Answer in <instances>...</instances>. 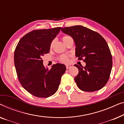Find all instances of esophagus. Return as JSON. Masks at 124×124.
<instances>
[{
    "mask_svg": "<svg viewBox=\"0 0 124 124\" xmlns=\"http://www.w3.org/2000/svg\"><path fill=\"white\" fill-rule=\"evenodd\" d=\"M71 67V66H70V65H66V69H70V68Z\"/></svg>",
    "mask_w": 124,
    "mask_h": 124,
    "instance_id": "1",
    "label": "esophagus"
}]
</instances>
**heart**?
Wrapping results in <instances>:
<instances>
[{
	"label": "heart",
	"instance_id": "heart-1",
	"mask_svg": "<svg viewBox=\"0 0 124 124\" xmlns=\"http://www.w3.org/2000/svg\"><path fill=\"white\" fill-rule=\"evenodd\" d=\"M64 44H66L67 42H68L70 40H71L72 39V38L70 36H69V35H64L62 37V38ZM55 43V39H53L52 40L51 42L50 43V48H53L54 44ZM60 60L61 62H62L63 63H67L69 62V56L67 55H61L60 57Z\"/></svg>",
	"mask_w": 124,
	"mask_h": 124
}]
</instances>
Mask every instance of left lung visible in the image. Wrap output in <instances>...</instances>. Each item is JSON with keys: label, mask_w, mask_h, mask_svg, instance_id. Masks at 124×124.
I'll use <instances>...</instances> for the list:
<instances>
[{"label": "left lung", "mask_w": 124, "mask_h": 124, "mask_svg": "<svg viewBox=\"0 0 124 124\" xmlns=\"http://www.w3.org/2000/svg\"><path fill=\"white\" fill-rule=\"evenodd\" d=\"M61 31L73 38L76 45L75 55L86 66L78 64L79 74L75 78L76 85L85 92L100 90L109 79L112 58L106 41L98 33L83 26L61 28Z\"/></svg>", "instance_id": "obj_1"}]
</instances>
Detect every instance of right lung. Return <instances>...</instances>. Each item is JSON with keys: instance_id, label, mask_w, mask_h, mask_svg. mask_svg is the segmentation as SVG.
Listing matches in <instances>:
<instances>
[{"instance_id": "obj_1", "label": "right lung", "mask_w": 124, "mask_h": 124, "mask_svg": "<svg viewBox=\"0 0 124 124\" xmlns=\"http://www.w3.org/2000/svg\"><path fill=\"white\" fill-rule=\"evenodd\" d=\"M61 27L34 30L23 36L17 44L14 62L19 81L34 96L47 98L58 90L65 65L53 64L50 69L43 65L42 56L49 52L50 43Z\"/></svg>"}]
</instances>
